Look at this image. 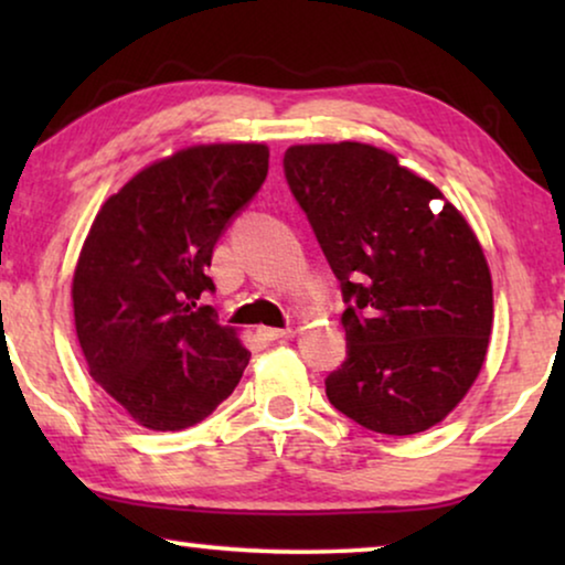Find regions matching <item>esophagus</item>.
Segmentation results:
<instances>
[{"instance_id":"esophagus-1","label":"esophagus","mask_w":565,"mask_h":565,"mask_svg":"<svg viewBox=\"0 0 565 565\" xmlns=\"http://www.w3.org/2000/svg\"><path fill=\"white\" fill-rule=\"evenodd\" d=\"M259 334L265 339H285L292 334V329H275V327H259Z\"/></svg>"}]
</instances>
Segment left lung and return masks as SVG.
<instances>
[{
    "label": "left lung",
    "instance_id": "8db88e82",
    "mask_svg": "<svg viewBox=\"0 0 565 565\" xmlns=\"http://www.w3.org/2000/svg\"><path fill=\"white\" fill-rule=\"evenodd\" d=\"M282 164L350 303L329 401L381 435L435 427L489 352L493 285L481 242L435 184L377 146L298 143Z\"/></svg>",
    "mask_w": 565,
    "mask_h": 565
}]
</instances>
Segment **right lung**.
Returning <instances> with one entry per match:
<instances>
[{"instance_id":"add662e5","label":"right lung","mask_w":565,"mask_h":565,"mask_svg":"<svg viewBox=\"0 0 565 565\" xmlns=\"http://www.w3.org/2000/svg\"><path fill=\"white\" fill-rule=\"evenodd\" d=\"M265 143H200L153 161L99 207L79 259L74 327L89 375L153 431L203 422L242 381L249 350L200 292L231 215L262 188Z\"/></svg>"}]
</instances>
